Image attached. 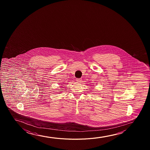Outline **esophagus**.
<instances>
[{"mask_svg":"<svg viewBox=\"0 0 150 150\" xmlns=\"http://www.w3.org/2000/svg\"><path fill=\"white\" fill-rule=\"evenodd\" d=\"M76 81H77V82H81V79L80 78H77V79H76Z\"/></svg>","mask_w":150,"mask_h":150,"instance_id":"obj_1","label":"esophagus"}]
</instances>
